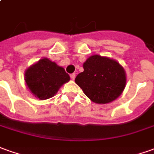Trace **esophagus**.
<instances>
[{
    "mask_svg": "<svg viewBox=\"0 0 154 154\" xmlns=\"http://www.w3.org/2000/svg\"><path fill=\"white\" fill-rule=\"evenodd\" d=\"M75 76H76V75H75V74H71L70 75L71 79H73V80H74V79H75Z\"/></svg>",
    "mask_w": 154,
    "mask_h": 154,
    "instance_id": "1",
    "label": "esophagus"
}]
</instances>
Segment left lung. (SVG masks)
<instances>
[{"label": "left lung", "mask_w": 154, "mask_h": 154, "mask_svg": "<svg viewBox=\"0 0 154 154\" xmlns=\"http://www.w3.org/2000/svg\"><path fill=\"white\" fill-rule=\"evenodd\" d=\"M84 71L75 83L85 95L96 104H107L118 98L127 83L124 68L116 60L95 54L83 63Z\"/></svg>", "instance_id": "8db88e82"}]
</instances>
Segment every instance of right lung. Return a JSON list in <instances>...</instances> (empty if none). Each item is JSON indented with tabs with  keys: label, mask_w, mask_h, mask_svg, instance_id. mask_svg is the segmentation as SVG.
<instances>
[{
	"label": "right lung",
	"mask_w": 154,
	"mask_h": 154,
	"mask_svg": "<svg viewBox=\"0 0 154 154\" xmlns=\"http://www.w3.org/2000/svg\"><path fill=\"white\" fill-rule=\"evenodd\" d=\"M24 78L27 89L32 95L41 100L53 97L59 88L70 79L63 67L48 58L39 59L28 67Z\"/></svg>",
	"instance_id": "right-lung-1"
}]
</instances>
